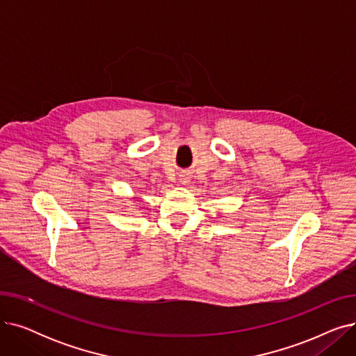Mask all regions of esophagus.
<instances>
[{"instance_id": "obj_1", "label": "esophagus", "mask_w": 356, "mask_h": 356, "mask_svg": "<svg viewBox=\"0 0 356 356\" xmlns=\"http://www.w3.org/2000/svg\"><path fill=\"white\" fill-rule=\"evenodd\" d=\"M189 180H191V179H189L188 176H186V175H184V176H180V181H181L183 184H186V183H188Z\"/></svg>"}]
</instances>
